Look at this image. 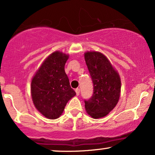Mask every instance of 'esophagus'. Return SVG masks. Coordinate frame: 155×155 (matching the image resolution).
I'll return each instance as SVG.
<instances>
[{"label": "esophagus", "instance_id": "esophagus-1", "mask_svg": "<svg viewBox=\"0 0 155 155\" xmlns=\"http://www.w3.org/2000/svg\"><path fill=\"white\" fill-rule=\"evenodd\" d=\"M76 95H79V93H80V89H79V88H77V89H76Z\"/></svg>", "mask_w": 155, "mask_h": 155}]
</instances>
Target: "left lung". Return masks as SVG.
Segmentation results:
<instances>
[{
  "mask_svg": "<svg viewBox=\"0 0 155 155\" xmlns=\"http://www.w3.org/2000/svg\"><path fill=\"white\" fill-rule=\"evenodd\" d=\"M84 59L94 87L92 97L84 100L86 111L93 118H103L118 102L120 76L107 58L100 52H86Z\"/></svg>",
  "mask_w": 155,
  "mask_h": 155,
  "instance_id": "8db88e82",
  "label": "left lung"
}]
</instances>
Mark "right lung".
Instances as JSON below:
<instances>
[{
	"label": "right lung",
	"instance_id": "obj_1",
	"mask_svg": "<svg viewBox=\"0 0 155 155\" xmlns=\"http://www.w3.org/2000/svg\"><path fill=\"white\" fill-rule=\"evenodd\" d=\"M68 58V54L53 52L43 61L31 79L33 103L47 118H59L67 102L76 95L64 70Z\"/></svg>",
	"mask_w": 155,
	"mask_h": 155
}]
</instances>
